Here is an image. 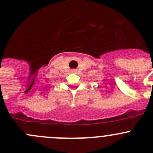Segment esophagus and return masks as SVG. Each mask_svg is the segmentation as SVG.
Returning <instances> with one entry per match:
<instances>
[{"instance_id":"1","label":"esophagus","mask_w":153,"mask_h":153,"mask_svg":"<svg viewBox=\"0 0 153 153\" xmlns=\"http://www.w3.org/2000/svg\"><path fill=\"white\" fill-rule=\"evenodd\" d=\"M72 72H75V70H72Z\"/></svg>"}]
</instances>
